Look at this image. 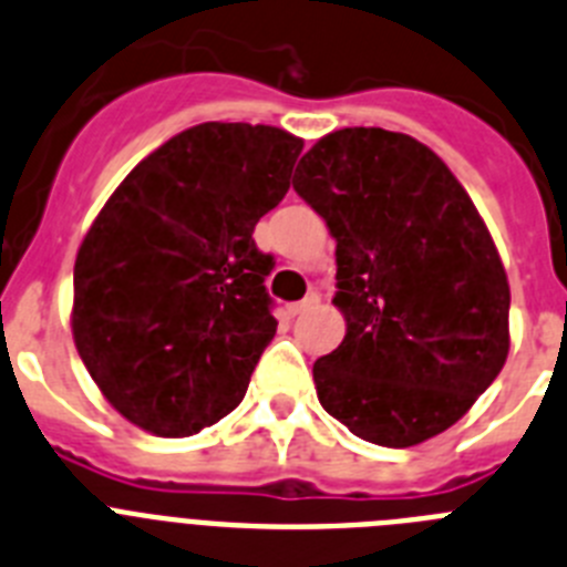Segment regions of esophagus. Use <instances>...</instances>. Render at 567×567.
Instances as JSON below:
<instances>
[{
	"instance_id": "34e87169",
	"label": "esophagus",
	"mask_w": 567,
	"mask_h": 567,
	"mask_svg": "<svg viewBox=\"0 0 567 567\" xmlns=\"http://www.w3.org/2000/svg\"><path fill=\"white\" fill-rule=\"evenodd\" d=\"M319 305V293H308V297L302 299V302H293L288 308V313L290 317H302L305 311H311V308H317Z\"/></svg>"
}]
</instances>
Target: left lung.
Listing matches in <instances>:
<instances>
[{
    "label": "left lung",
    "instance_id": "obj_1",
    "mask_svg": "<svg viewBox=\"0 0 567 567\" xmlns=\"http://www.w3.org/2000/svg\"><path fill=\"white\" fill-rule=\"evenodd\" d=\"M293 190L337 239L348 331L313 362L322 408L373 445L447 431L511 348L508 277L471 196L431 147L382 127L322 136Z\"/></svg>",
    "mask_w": 567,
    "mask_h": 567
}]
</instances>
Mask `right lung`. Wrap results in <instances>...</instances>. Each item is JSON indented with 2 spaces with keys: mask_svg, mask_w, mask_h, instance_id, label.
Returning <instances> with one entry per match:
<instances>
[{
  "mask_svg": "<svg viewBox=\"0 0 567 567\" xmlns=\"http://www.w3.org/2000/svg\"><path fill=\"white\" fill-rule=\"evenodd\" d=\"M305 142L202 122L145 156L73 265V342L127 422L190 436L228 416L277 333L254 228L290 188Z\"/></svg>",
  "mask_w": 567,
  "mask_h": 567,
  "instance_id": "right-lung-1",
  "label": "right lung"
}]
</instances>
